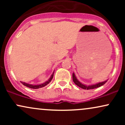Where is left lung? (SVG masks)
Masks as SVG:
<instances>
[{
	"label": "left lung",
	"mask_w": 125,
	"mask_h": 125,
	"mask_svg": "<svg viewBox=\"0 0 125 125\" xmlns=\"http://www.w3.org/2000/svg\"><path fill=\"white\" fill-rule=\"evenodd\" d=\"M72 79H73V82L75 83V84H76L77 86L81 87V88H82V89H86V90L94 89L97 88V87L101 86L104 85V84L107 81H107H106L98 83L95 84H93V85H91V86H86L83 84L81 83L79 81H77V79H76V77L75 75H74V73H73Z\"/></svg>",
	"instance_id": "obj_1"
}]
</instances>
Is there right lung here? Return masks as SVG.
Masks as SVG:
<instances>
[{
    "instance_id": "obj_1",
    "label": "right lung",
    "mask_w": 125,
    "mask_h": 125,
    "mask_svg": "<svg viewBox=\"0 0 125 125\" xmlns=\"http://www.w3.org/2000/svg\"><path fill=\"white\" fill-rule=\"evenodd\" d=\"M53 74H54V72H53V73L52 74L51 77H50V79L48 80V81H46L45 83H42V84H38V85H33V84H30L22 82H21V83L23 84L24 86H27V87H29V88H31V89L41 88V87H43L45 86H46L47 84H48L50 82H51L52 80L53 77Z\"/></svg>"
}]
</instances>
